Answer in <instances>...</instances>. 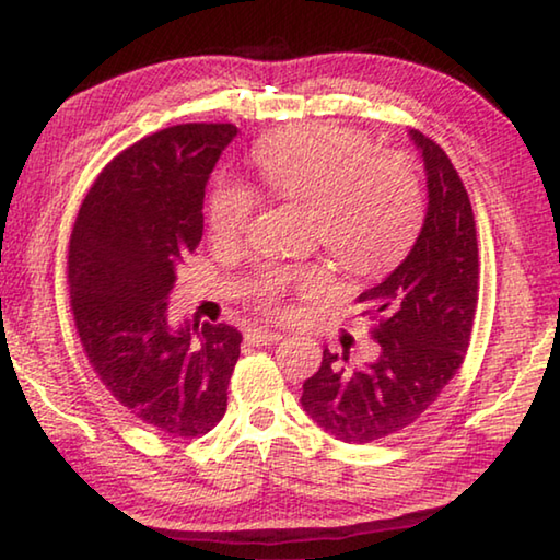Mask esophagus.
I'll list each match as a JSON object with an SVG mask.
<instances>
[{
  "label": "esophagus",
  "mask_w": 560,
  "mask_h": 560,
  "mask_svg": "<svg viewBox=\"0 0 560 560\" xmlns=\"http://www.w3.org/2000/svg\"><path fill=\"white\" fill-rule=\"evenodd\" d=\"M246 340H249V343H254V346H269V343H277V340H281V330L254 326V328L246 330Z\"/></svg>",
  "instance_id": "1"
}]
</instances>
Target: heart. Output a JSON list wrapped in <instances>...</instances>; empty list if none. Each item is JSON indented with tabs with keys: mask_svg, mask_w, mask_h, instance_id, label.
I'll return each instance as SVG.
<instances>
[{
	"mask_svg": "<svg viewBox=\"0 0 560 560\" xmlns=\"http://www.w3.org/2000/svg\"><path fill=\"white\" fill-rule=\"evenodd\" d=\"M259 185L277 200L306 205L308 234L348 271H375L412 244L422 222V192L410 160L373 150L365 132L334 122L283 128L252 153ZM254 192L232 179L212 189L207 222L214 242L242 240L254 217ZM289 287H324L318 269L269 271L257 296L273 303Z\"/></svg>",
	"mask_w": 560,
	"mask_h": 560,
	"instance_id": "1",
	"label": "heart"
}]
</instances>
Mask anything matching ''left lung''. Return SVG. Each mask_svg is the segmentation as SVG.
<instances>
[{
	"label": "left lung",
	"mask_w": 560,
	"mask_h": 560,
	"mask_svg": "<svg viewBox=\"0 0 560 560\" xmlns=\"http://www.w3.org/2000/svg\"><path fill=\"white\" fill-rule=\"evenodd\" d=\"M428 179V212L412 249L358 296L381 326L377 353L360 368L324 350L303 383L301 407L336 440L365 444L412 424L457 375L479 293L477 230L469 195L444 150L407 130Z\"/></svg>",
	"instance_id": "obj_1"
}]
</instances>
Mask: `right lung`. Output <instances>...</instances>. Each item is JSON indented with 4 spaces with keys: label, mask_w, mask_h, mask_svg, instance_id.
Instances as JSON below:
<instances>
[{
    "label": "right lung",
    "mask_w": 560,
    "mask_h": 560,
    "mask_svg": "<svg viewBox=\"0 0 560 560\" xmlns=\"http://www.w3.org/2000/svg\"><path fill=\"white\" fill-rule=\"evenodd\" d=\"M232 122L153 132L103 167L75 217L69 289L75 330L108 393L173 438L207 434L226 412L240 358L234 326L170 324L177 269L205 226V187Z\"/></svg>",
    "instance_id": "add662e5"
}]
</instances>
